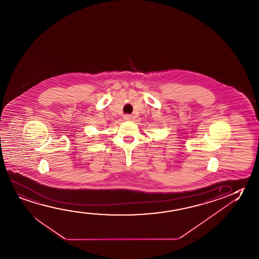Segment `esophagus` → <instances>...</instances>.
Listing matches in <instances>:
<instances>
[{"label": "esophagus", "instance_id": "obj_1", "mask_svg": "<svg viewBox=\"0 0 259 259\" xmlns=\"http://www.w3.org/2000/svg\"><path fill=\"white\" fill-rule=\"evenodd\" d=\"M123 118H124V120H132L134 118V116L132 115H123Z\"/></svg>", "mask_w": 259, "mask_h": 259}]
</instances>
